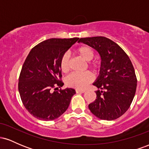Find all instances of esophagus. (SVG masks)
<instances>
[{"mask_svg": "<svg viewBox=\"0 0 149 149\" xmlns=\"http://www.w3.org/2000/svg\"><path fill=\"white\" fill-rule=\"evenodd\" d=\"M85 91L84 90H78V89H76V93H83Z\"/></svg>", "mask_w": 149, "mask_h": 149, "instance_id": "1", "label": "esophagus"}]
</instances>
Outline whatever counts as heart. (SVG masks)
<instances>
[{"instance_id": "b5f03b06", "label": "heart", "mask_w": 149, "mask_h": 149, "mask_svg": "<svg viewBox=\"0 0 149 149\" xmlns=\"http://www.w3.org/2000/svg\"><path fill=\"white\" fill-rule=\"evenodd\" d=\"M76 52L81 57L88 62V66L93 71H96L100 68V63L97 61L92 60L95 52L93 49L89 45H81L76 49ZM59 67L63 73H66L69 70V56L65 53L61 56L59 61ZM93 80V75L90 71H86L84 73H72L67 76L66 79V84L71 88H76L78 90L84 89L89 83Z\"/></svg>"}]
</instances>
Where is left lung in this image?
Wrapping results in <instances>:
<instances>
[{
    "label": "left lung",
    "mask_w": 149,
    "mask_h": 149,
    "mask_svg": "<svg viewBox=\"0 0 149 149\" xmlns=\"http://www.w3.org/2000/svg\"><path fill=\"white\" fill-rule=\"evenodd\" d=\"M79 42L96 49L102 58L100 74L93 83L99 89L97 98L89 109L102 120L118 118L130 107L136 92L137 79L131 60L117 43L106 37L82 38Z\"/></svg>",
    "instance_id": "8db88e82"
}]
</instances>
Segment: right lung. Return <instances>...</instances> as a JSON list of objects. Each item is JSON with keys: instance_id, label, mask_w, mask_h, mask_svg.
Segmentation results:
<instances>
[{"instance_id": "obj_1", "label": "right lung", "mask_w": 149, "mask_h": 149, "mask_svg": "<svg viewBox=\"0 0 149 149\" xmlns=\"http://www.w3.org/2000/svg\"><path fill=\"white\" fill-rule=\"evenodd\" d=\"M79 38H50L30 51L22 66L18 89L22 103L36 118L49 121L66 111L76 94L74 89L64 90L59 61ZM54 90V91L53 90Z\"/></svg>"}]
</instances>
